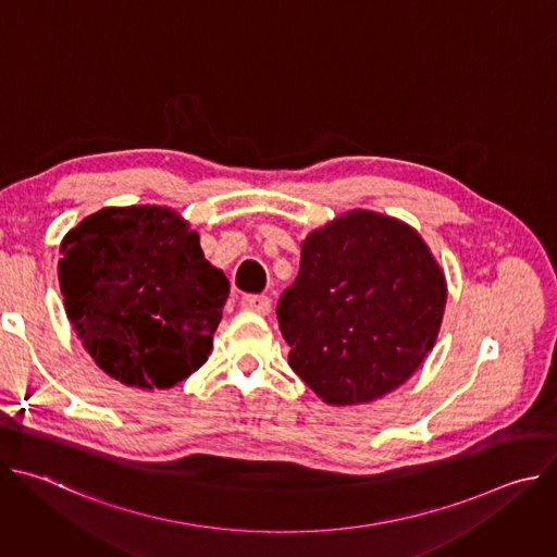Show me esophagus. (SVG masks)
<instances>
[{"label":"esophagus","instance_id":"obj_1","mask_svg":"<svg viewBox=\"0 0 557 557\" xmlns=\"http://www.w3.org/2000/svg\"><path fill=\"white\" fill-rule=\"evenodd\" d=\"M240 304H243L245 310L262 314V317L271 312V299L267 295H245Z\"/></svg>","mask_w":557,"mask_h":557}]
</instances>
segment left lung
<instances>
[{"label": "left lung", "mask_w": 557, "mask_h": 557, "mask_svg": "<svg viewBox=\"0 0 557 557\" xmlns=\"http://www.w3.org/2000/svg\"><path fill=\"white\" fill-rule=\"evenodd\" d=\"M443 269L417 228L352 209L301 240L277 320L288 363L329 406H361L404 385L434 348Z\"/></svg>", "instance_id": "1"}]
</instances>
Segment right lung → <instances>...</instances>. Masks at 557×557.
Segmentation results:
<instances>
[{
  "label": "right lung",
  "instance_id": "obj_1",
  "mask_svg": "<svg viewBox=\"0 0 557 557\" xmlns=\"http://www.w3.org/2000/svg\"><path fill=\"white\" fill-rule=\"evenodd\" d=\"M67 320L95 363L123 385L165 389L213 348L228 280L172 207H103L61 240Z\"/></svg>",
  "mask_w": 557,
  "mask_h": 557
}]
</instances>
